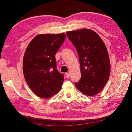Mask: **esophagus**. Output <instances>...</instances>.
<instances>
[{
    "mask_svg": "<svg viewBox=\"0 0 132 132\" xmlns=\"http://www.w3.org/2000/svg\"><path fill=\"white\" fill-rule=\"evenodd\" d=\"M65 76L66 78H69V77H70V74H69V73H65Z\"/></svg>",
    "mask_w": 132,
    "mask_h": 132,
    "instance_id": "obj_1",
    "label": "esophagus"
}]
</instances>
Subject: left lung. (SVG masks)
Masks as SVG:
<instances>
[{
    "instance_id": "left-lung-1",
    "label": "left lung",
    "mask_w": 132,
    "mask_h": 132,
    "mask_svg": "<svg viewBox=\"0 0 132 132\" xmlns=\"http://www.w3.org/2000/svg\"><path fill=\"white\" fill-rule=\"evenodd\" d=\"M66 35L77 51L81 79L75 86L87 96H93L103 89L109 79L110 61L105 45L90 29L68 31Z\"/></svg>"
}]
</instances>
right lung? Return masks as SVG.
<instances>
[{"label":"right lung","instance_id":"right-lung-1","mask_svg":"<svg viewBox=\"0 0 132 132\" xmlns=\"http://www.w3.org/2000/svg\"><path fill=\"white\" fill-rule=\"evenodd\" d=\"M66 38L64 33L39 34L30 42L23 57L24 78L35 95L48 98L61 89L64 76L57 71L55 55Z\"/></svg>","mask_w":132,"mask_h":132}]
</instances>
